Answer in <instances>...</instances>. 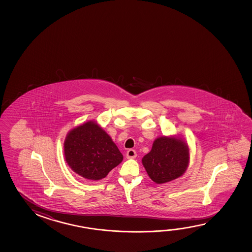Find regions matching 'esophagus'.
Wrapping results in <instances>:
<instances>
[{"label":"esophagus","mask_w":252,"mask_h":252,"mask_svg":"<svg viewBox=\"0 0 252 252\" xmlns=\"http://www.w3.org/2000/svg\"><path fill=\"white\" fill-rule=\"evenodd\" d=\"M136 157V151L134 149H129L126 152V158L127 159H134Z\"/></svg>","instance_id":"esophagus-1"}]
</instances>
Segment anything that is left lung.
<instances>
[{"mask_svg":"<svg viewBox=\"0 0 252 252\" xmlns=\"http://www.w3.org/2000/svg\"><path fill=\"white\" fill-rule=\"evenodd\" d=\"M190 161L186 140L178 136L158 137L149 154L142 158L149 178L157 184H164L180 178Z\"/></svg>","mask_w":252,"mask_h":252,"instance_id":"left-lung-1","label":"left lung"}]
</instances>
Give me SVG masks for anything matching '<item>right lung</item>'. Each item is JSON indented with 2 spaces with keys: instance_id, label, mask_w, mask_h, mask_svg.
<instances>
[{
  "instance_id": "obj_1",
  "label": "right lung",
  "mask_w": 252,
  "mask_h": 252,
  "mask_svg": "<svg viewBox=\"0 0 252 252\" xmlns=\"http://www.w3.org/2000/svg\"><path fill=\"white\" fill-rule=\"evenodd\" d=\"M64 156L73 171L94 181L105 178L123 160L112 138L92 120L73 128L66 134Z\"/></svg>"
}]
</instances>
